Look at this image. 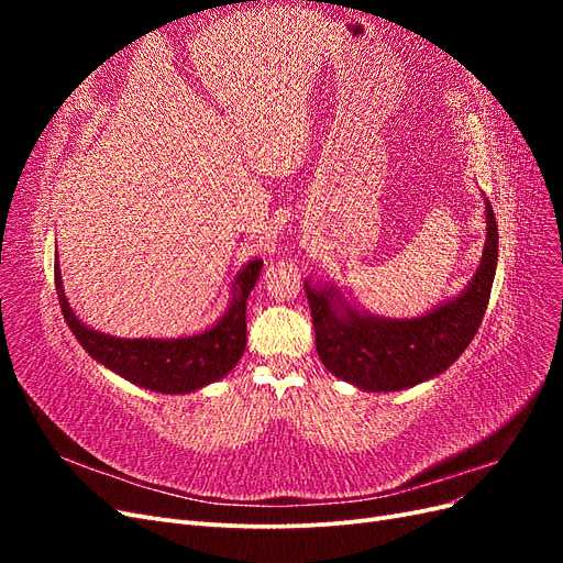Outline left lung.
I'll return each instance as SVG.
<instances>
[{
	"label": "left lung",
	"instance_id": "8db88e82",
	"mask_svg": "<svg viewBox=\"0 0 563 563\" xmlns=\"http://www.w3.org/2000/svg\"><path fill=\"white\" fill-rule=\"evenodd\" d=\"M486 203L479 267L455 298L413 319L356 310L335 284L305 279L321 364L364 391H397L432 380L467 350L479 331L498 267V225Z\"/></svg>",
	"mask_w": 563,
	"mask_h": 563
}]
</instances>
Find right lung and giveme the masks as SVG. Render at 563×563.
Instances as JSON below:
<instances>
[{
  "mask_svg": "<svg viewBox=\"0 0 563 563\" xmlns=\"http://www.w3.org/2000/svg\"><path fill=\"white\" fill-rule=\"evenodd\" d=\"M263 261H249L232 282V298L223 317L213 327L180 338H117L87 327L67 302L58 253L54 265L56 291L67 327L98 364L124 380L162 395H187L220 378L240 362L246 347V300Z\"/></svg>",
  "mask_w": 563,
  "mask_h": 563,
  "instance_id": "right-lung-1",
  "label": "right lung"
}]
</instances>
